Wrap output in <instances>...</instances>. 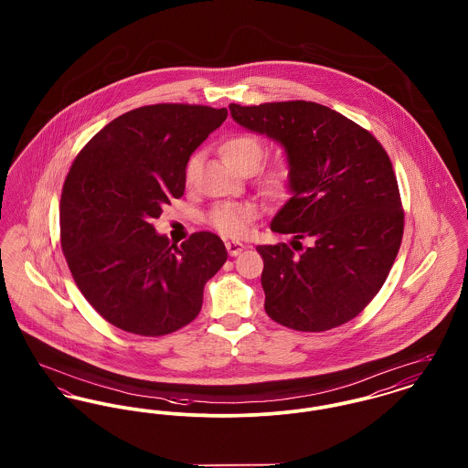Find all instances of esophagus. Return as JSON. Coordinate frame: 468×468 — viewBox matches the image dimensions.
I'll return each instance as SVG.
<instances>
[{"label": "esophagus", "instance_id": "esophagus-1", "mask_svg": "<svg viewBox=\"0 0 468 468\" xmlns=\"http://www.w3.org/2000/svg\"><path fill=\"white\" fill-rule=\"evenodd\" d=\"M244 244L240 242H226V249H228V254L229 256H239L242 250H244Z\"/></svg>", "mask_w": 468, "mask_h": 468}]
</instances>
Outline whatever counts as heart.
<instances>
[{
    "label": "heart",
    "mask_w": 468,
    "mask_h": 468,
    "mask_svg": "<svg viewBox=\"0 0 468 468\" xmlns=\"http://www.w3.org/2000/svg\"><path fill=\"white\" fill-rule=\"evenodd\" d=\"M220 157L226 165L237 173L240 171H254L263 155L265 143L263 139L252 133H237L224 139L219 146ZM197 167V155H191L184 167L186 180L193 178ZM293 176V167L286 157H277L272 163L263 167L260 175V187L263 193L281 197L288 193ZM256 218V208L248 203H222L216 207L210 214V224L226 237H242L246 235Z\"/></svg>",
    "instance_id": "obj_1"
}]
</instances>
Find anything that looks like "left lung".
I'll return each instance as SVG.
<instances>
[{"label": "left lung", "mask_w": 468, "mask_h": 468, "mask_svg": "<svg viewBox=\"0 0 468 468\" xmlns=\"http://www.w3.org/2000/svg\"><path fill=\"white\" fill-rule=\"evenodd\" d=\"M229 111L239 125L284 146L293 167L292 197L271 224L293 235L292 248H256L267 314L303 332L350 322L380 292L403 239L405 214L384 146L316 102L229 104Z\"/></svg>", "instance_id": "8db88e82"}]
</instances>
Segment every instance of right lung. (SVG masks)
<instances>
[{"label":"right lung","mask_w":468,"mask_h":468,"mask_svg":"<svg viewBox=\"0 0 468 468\" xmlns=\"http://www.w3.org/2000/svg\"><path fill=\"white\" fill-rule=\"evenodd\" d=\"M226 108L155 104L129 111L84 144L59 201L61 249L84 299L111 325L139 335L186 327L228 252L218 235L180 246L154 219L186 189L184 167Z\"/></svg>","instance_id":"right-lung-1"}]
</instances>
